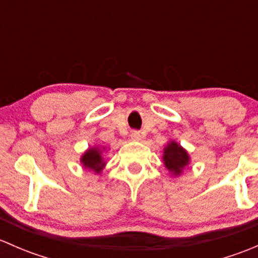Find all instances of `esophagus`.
<instances>
[{
    "label": "esophagus",
    "instance_id": "1",
    "mask_svg": "<svg viewBox=\"0 0 258 258\" xmlns=\"http://www.w3.org/2000/svg\"><path fill=\"white\" fill-rule=\"evenodd\" d=\"M130 137H131V140H134V141H140V140H141V134H140L139 131H132Z\"/></svg>",
    "mask_w": 258,
    "mask_h": 258
}]
</instances>
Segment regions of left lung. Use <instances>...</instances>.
<instances>
[{
	"mask_svg": "<svg viewBox=\"0 0 258 258\" xmlns=\"http://www.w3.org/2000/svg\"><path fill=\"white\" fill-rule=\"evenodd\" d=\"M162 158L166 168L175 176L181 175L183 168L189 163V156L187 151L175 141L168 142L163 150Z\"/></svg>",
	"mask_w": 258,
	"mask_h": 258,
	"instance_id": "1",
	"label": "left lung"
}]
</instances>
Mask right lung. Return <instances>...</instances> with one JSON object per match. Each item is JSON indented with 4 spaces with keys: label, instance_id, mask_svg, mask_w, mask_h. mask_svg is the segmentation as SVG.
I'll list each match as a JSON object with an SVG mask.
<instances>
[{
    "label": "right lung",
    "instance_id": "add662e5",
    "mask_svg": "<svg viewBox=\"0 0 258 258\" xmlns=\"http://www.w3.org/2000/svg\"><path fill=\"white\" fill-rule=\"evenodd\" d=\"M81 163L87 170H92L93 172L100 173L106 166V162L102 158V152L98 147H91L86 151L81 157Z\"/></svg>",
    "mask_w": 258,
    "mask_h": 258
}]
</instances>
